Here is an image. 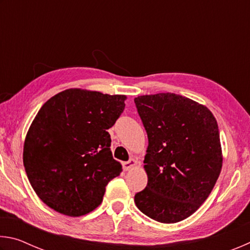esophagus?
<instances>
[{
	"mask_svg": "<svg viewBox=\"0 0 250 250\" xmlns=\"http://www.w3.org/2000/svg\"><path fill=\"white\" fill-rule=\"evenodd\" d=\"M122 166H124L125 171H129V170H131V168L137 166V161H135L134 159H130L129 161H126V162L122 163Z\"/></svg>",
	"mask_w": 250,
	"mask_h": 250,
	"instance_id": "esophagus-1",
	"label": "esophagus"
}]
</instances>
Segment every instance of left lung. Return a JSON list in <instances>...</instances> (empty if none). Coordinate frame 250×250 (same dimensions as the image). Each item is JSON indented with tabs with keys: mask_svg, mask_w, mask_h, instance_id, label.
Wrapping results in <instances>:
<instances>
[{
	"mask_svg": "<svg viewBox=\"0 0 250 250\" xmlns=\"http://www.w3.org/2000/svg\"><path fill=\"white\" fill-rule=\"evenodd\" d=\"M149 146L147 184L134 203L146 216L172 224L191 216L221 174L223 154L217 121L205 105L166 92L134 98Z\"/></svg>",
	"mask_w": 250,
	"mask_h": 250,
	"instance_id": "8db88e82",
	"label": "left lung"
}]
</instances>
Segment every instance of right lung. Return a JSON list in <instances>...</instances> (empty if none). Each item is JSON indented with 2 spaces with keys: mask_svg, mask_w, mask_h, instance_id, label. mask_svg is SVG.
<instances>
[{
  "mask_svg": "<svg viewBox=\"0 0 250 250\" xmlns=\"http://www.w3.org/2000/svg\"><path fill=\"white\" fill-rule=\"evenodd\" d=\"M125 99L71 88L37 112L25 138L23 163L34 191L50 208L78 217L101 204L105 186L122 171L107 130Z\"/></svg>",
  "mask_w": 250,
  "mask_h": 250,
  "instance_id": "obj_1",
  "label": "right lung"
}]
</instances>
